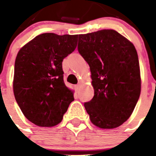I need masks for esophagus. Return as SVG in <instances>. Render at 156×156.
Returning <instances> with one entry per match:
<instances>
[{
	"label": "esophagus",
	"mask_w": 156,
	"mask_h": 156,
	"mask_svg": "<svg viewBox=\"0 0 156 156\" xmlns=\"http://www.w3.org/2000/svg\"><path fill=\"white\" fill-rule=\"evenodd\" d=\"M74 89H75L76 92H79V90H80V85L74 86Z\"/></svg>",
	"instance_id": "34e87169"
}]
</instances>
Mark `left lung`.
<instances>
[{
    "label": "left lung",
    "instance_id": "1",
    "mask_svg": "<svg viewBox=\"0 0 156 156\" xmlns=\"http://www.w3.org/2000/svg\"><path fill=\"white\" fill-rule=\"evenodd\" d=\"M78 52L90 66L95 95L84 104L93 125L115 129L129 118L141 93L136 48L111 29L78 35Z\"/></svg>",
    "mask_w": 156,
    "mask_h": 156
}]
</instances>
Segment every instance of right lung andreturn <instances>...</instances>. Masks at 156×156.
Listing matches in <instances>:
<instances>
[{"label":"right lung","mask_w":156,"mask_h":156,"mask_svg":"<svg viewBox=\"0 0 156 156\" xmlns=\"http://www.w3.org/2000/svg\"><path fill=\"white\" fill-rule=\"evenodd\" d=\"M78 35H37L18 51L13 90L26 118L41 127H52L63 119L74 100L65 85L62 61L77 47Z\"/></svg>","instance_id":"obj_1"}]
</instances>
